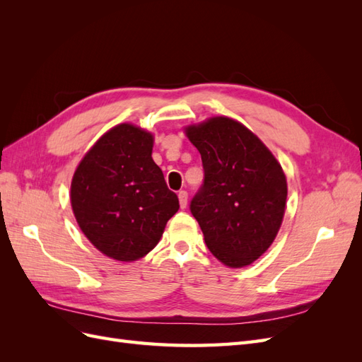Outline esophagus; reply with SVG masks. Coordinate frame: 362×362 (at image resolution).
<instances>
[{
  "label": "esophagus",
  "mask_w": 362,
  "mask_h": 362,
  "mask_svg": "<svg viewBox=\"0 0 362 362\" xmlns=\"http://www.w3.org/2000/svg\"><path fill=\"white\" fill-rule=\"evenodd\" d=\"M187 198H189V194H187V192H185V190H181L178 193V199H180V206L181 208L187 206Z\"/></svg>",
  "instance_id": "1"
}]
</instances>
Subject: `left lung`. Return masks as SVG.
<instances>
[{"label":"left lung","mask_w":362,"mask_h":362,"mask_svg":"<svg viewBox=\"0 0 362 362\" xmlns=\"http://www.w3.org/2000/svg\"><path fill=\"white\" fill-rule=\"evenodd\" d=\"M185 134L204 166L190 211L205 245L225 266H249L270 247L282 223L287 180L281 164L234 119L211 117L187 127Z\"/></svg>","instance_id":"1"}]
</instances>
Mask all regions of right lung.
Listing matches in <instances>:
<instances>
[{
	"label": "right lung",
	"instance_id": "add662e5",
	"mask_svg": "<svg viewBox=\"0 0 362 362\" xmlns=\"http://www.w3.org/2000/svg\"><path fill=\"white\" fill-rule=\"evenodd\" d=\"M154 137L131 124L112 128L76 168L71 204L84 235L104 255L136 261L154 249L178 196L152 160Z\"/></svg>",
	"mask_w": 362,
	"mask_h": 362
}]
</instances>
